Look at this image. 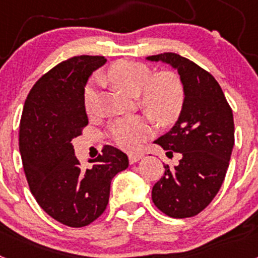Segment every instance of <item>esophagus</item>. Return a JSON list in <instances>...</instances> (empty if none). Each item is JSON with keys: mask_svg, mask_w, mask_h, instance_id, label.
Instances as JSON below:
<instances>
[{"mask_svg": "<svg viewBox=\"0 0 258 258\" xmlns=\"http://www.w3.org/2000/svg\"><path fill=\"white\" fill-rule=\"evenodd\" d=\"M143 157V154H129V163L134 164Z\"/></svg>", "mask_w": 258, "mask_h": 258, "instance_id": "1", "label": "esophagus"}]
</instances>
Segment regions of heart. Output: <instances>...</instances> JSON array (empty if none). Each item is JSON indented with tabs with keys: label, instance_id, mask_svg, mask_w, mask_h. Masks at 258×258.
I'll return each instance as SVG.
<instances>
[{
	"label": "heart",
	"instance_id": "obj_1",
	"mask_svg": "<svg viewBox=\"0 0 258 258\" xmlns=\"http://www.w3.org/2000/svg\"><path fill=\"white\" fill-rule=\"evenodd\" d=\"M109 81L122 93L138 95L140 106L159 125H169L178 118L184 103V89L179 77L173 72L154 75L147 66L131 60H118L107 71ZM97 101L95 83H89L84 92V104L88 113L94 111ZM151 133L143 116L118 118L109 126V137L124 150H137Z\"/></svg>",
	"mask_w": 258,
	"mask_h": 258
}]
</instances>
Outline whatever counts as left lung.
<instances>
[{
  "label": "left lung",
  "mask_w": 258,
  "mask_h": 258,
  "mask_svg": "<svg viewBox=\"0 0 258 258\" xmlns=\"http://www.w3.org/2000/svg\"><path fill=\"white\" fill-rule=\"evenodd\" d=\"M174 68L183 84L184 103L172 129L154 143L181 155L178 165L152 187V202L173 218L197 216L217 195L234 147V117L220 84L190 59L164 52L147 56Z\"/></svg>",
  "instance_id": "1"
}]
</instances>
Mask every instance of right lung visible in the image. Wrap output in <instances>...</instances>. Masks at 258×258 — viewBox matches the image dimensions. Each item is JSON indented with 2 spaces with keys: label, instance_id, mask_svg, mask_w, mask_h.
<instances>
[{
  "label": "right lung",
  "instance_id": "obj_1",
  "mask_svg": "<svg viewBox=\"0 0 258 258\" xmlns=\"http://www.w3.org/2000/svg\"><path fill=\"white\" fill-rule=\"evenodd\" d=\"M104 56L80 55L61 61L31 89L23 108L19 151L32 195L50 217L83 227L104 212L111 181L129 165L126 154L106 146L84 169L72 140L88 125L84 92Z\"/></svg>",
  "mask_w": 258,
  "mask_h": 258
}]
</instances>
